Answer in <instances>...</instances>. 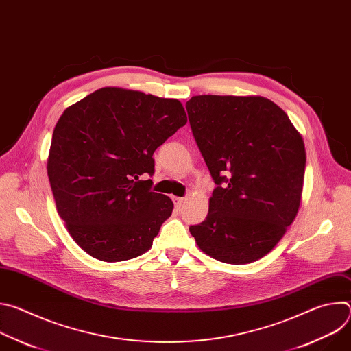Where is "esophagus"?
<instances>
[{"instance_id":"obj_1","label":"esophagus","mask_w":351,"mask_h":351,"mask_svg":"<svg viewBox=\"0 0 351 351\" xmlns=\"http://www.w3.org/2000/svg\"><path fill=\"white\" fill-rule=\"evenodd\" d=\"M173 202H175V207H176L178 210H180V208L183 207V204H184L186 199H184V198H180V197H175V198H173Z\"/></svg>"}]
</instances>
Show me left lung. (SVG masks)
Here are the masks:
<instances>
[{
	"label": "left lung",
	"instance_id": "obj_1",
	"mask_svg": "<svg viewBox=\"0 0 351 351\" xmlns=\"http://www.w3.org/2000/svg\"><path fill=\"white\" fill-rule=\"evenodd\" d=\"M186 110L217 184L207 218L189 230L221 263L257 261L297 215L306 169L303 137L282 108L258 95H194Z\"/></svg>",
	"mask_w": 351,
	"mask_h": 351
}]
</instances>
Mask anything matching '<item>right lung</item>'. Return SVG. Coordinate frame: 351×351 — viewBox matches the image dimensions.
<instances>
[{"mask_svg":"<svg viewBox=\"0 0 351 351\" xmlns=\"http://www.w3.org/2000/svg\"><path fill=\"white\" fill-rule=\"evenodd\" d=\"M186 122L178 99L118 87L61 115L47 171L57 211L88 256L117 263L152 248L173 203L140 178L154 175V152Z\"/></svg>","mask_w":351,"mask_h":351,"instance_id":"right-lung-1","label":"right lung"}]
</instances>
